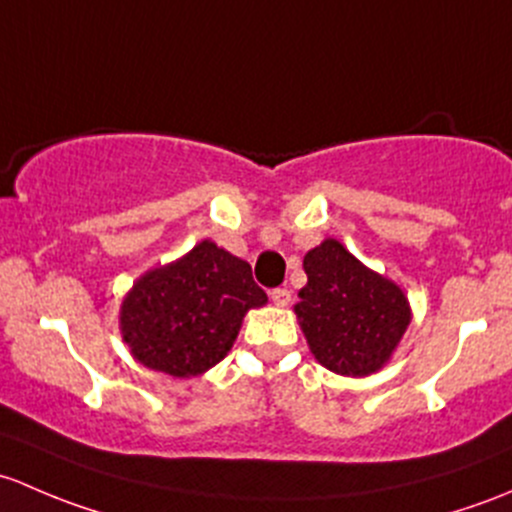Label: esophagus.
<instances>
[{
  "label": "esophagus",
  "mask_w": 512,
  "mask_h": 512,
  "mask_svg": "<svg viewBox=\"0 0 512 512\" xmlns=\"http://www.w3.org/2000/svg\"><path fill=\"white\" fill-rule=\"evenodd\" d=\"M271 300L278 305V308H286V305L291 303V291H288V288H273Z\"/></svg>",
  "instance_id": "esophagus-1"
}]
</instances>
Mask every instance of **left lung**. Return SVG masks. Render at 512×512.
Instances as JSON below:
<instances>
[{
  "instance_id": "8db88e82",
  "label": "left lung",
  "mask_w": 512,
  "mask_h": 512,
  "mask_svg": "<svg viewBox=\"0 0 512 512\" xmlns=\"http://www.w3.org/2000/svg\"><path fill=\"white\" fill-rule=\"evenodd\" d=\"M308 283L293 305L315 360L342 377H367L392 360L412 323L402 286L367 268L337 239L303 258Z\"/></svg>"
}]
</instances>
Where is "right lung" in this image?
<instances>
[{
    "instance_id": "obj_1",
    "label": "right lung",
    "mask_w": 512,
    "mask_h": 512,
    "mask_svg": "<svg viewBox=\"0 0 512 512\" xmlns=\"http://www.w3.org/2000/svg\"><path fill=\"white\" fill-rule=\"evenodd\" d=\"M266 303L249 263L204 239L133 283L120 303V335L147 370L197 377L224 360L244 315Z\"/></svg>"
}]
</instances>
